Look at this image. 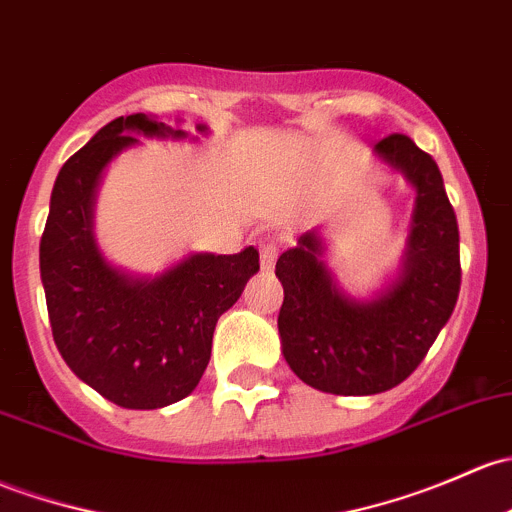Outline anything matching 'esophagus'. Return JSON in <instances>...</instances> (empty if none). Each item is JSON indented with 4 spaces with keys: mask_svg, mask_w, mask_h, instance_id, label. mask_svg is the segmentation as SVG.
I'll use <instances>...</instances> for the list:
<instances>
[{
    "mask_svg": "<svg viewBox=\"0 0 512 512\" xmlns=\"http://www.w3.org/2000/svg\"><path fill=\"white\" fill-rule=\"evenodd\" d=\"M277 255H279V242L277 240H265V242H262V247H260V265H262V270L270 272L272 267H274V260H277Z\"/></svg>",
    "mask_w": 512,
    "mask_h": 512,
    "instance_id": "1",
    "label": "esophagus"
}]
</instances>
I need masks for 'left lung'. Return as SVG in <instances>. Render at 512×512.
I'll list each match as a JSON object with an SVG mask.
<instances>
[{"mask_svg": "<svg viewBox=\"0 0 512 512\" xmlns=\"http://www.w3.org/2000/svg\"><path fill=\"white\" fill-rule=\"evenodd\" d=\"M375 154L417 191L400 274L373 299H353L321 260L316 230L277 260L284 287L279 338L299 380L331 395H378L414 373L459 299V225L437 161L405 134Z\"/></svg>", "mask_w": 512, "mask_h": 512, "instance_id": "8db88e82", "label": "left lung"}]
</instances>
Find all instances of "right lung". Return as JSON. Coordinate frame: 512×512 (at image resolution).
Returning a JSON list of instances; mask_svg holds the SVG:
<instances>
[{
	"label": "right lung",
	"instance_id": "add662e5",
	"mask_svg": "<svg viewBox=\"0 0 512 512\" xmlns=\"http://www.w3.org/2000/svg\"><path fill=\"white\" fill-rule=\"evenodd\" d=\"M132 134L186 137L144 112L102 127L58 171L39 262L53 341L68 368L115 405L157 410L196 390L215 324L260 270V252H193L157 277L112 267L95 242L93 206L105 166L139 142Z\"/></svg>",
	"mask_w": 512,
	"mask_h": 512
}]
</instances>
